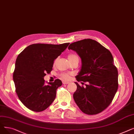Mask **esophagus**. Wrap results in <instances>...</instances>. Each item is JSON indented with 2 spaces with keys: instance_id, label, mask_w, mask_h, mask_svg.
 Here are the masks:
<instances>
[{
  "instance_id": "1",
  "label": "esophagus",
  "mask_w": 134,
  "mask_h": 134,
  "mask_svg": "<svg viewBox=\"0 0 134 134\" xmlns=\"http://www.w3.org/2000/svg\"><path fill=\"white\" fill-rule=\"evenodd\" d=\"M62 83H63V84H68V83H69V82H68V81H63L62 82Z\"/></svg>"
}]
</instances>
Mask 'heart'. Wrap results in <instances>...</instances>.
Listing matches in <instances>:
<instances>
[{"label": "heart", "mask_w": 134, "mask_h": 134, "mask_svg": "<svg viewBox=\"0 0 134 134\" xmlns=\"http://www.w3.org/2000/svg\"><path fill=\"white\" fill-rule=\"evenodd\" d=\"M68 59L69 61V62H71L72 61H73L74 60H79V57L77 54L75 53H71L68 54ZM56 61H57V59H56L54 62V65H55V63L56 62ZM60 76L61 77V78L63 79V80H68L69 79V74L68 73H62L60 74Z\"/></svg>", "instance_id": "heart-1"}]
</instances>
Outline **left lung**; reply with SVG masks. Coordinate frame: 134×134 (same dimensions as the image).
<instances>
[{
  "label": "left lung",
  "instance_id": "left-lung-1",
  "mask_svg": "<svg viewBox=\"0 0 134 134\" xmlns=\"http://www.w3.org/2000/svg\"><path fill=\"white\" fill-rule=\"evenodd\" d=\"M68 49L75 51L81 59L82 67L75 76L85 87L75 82L77 88L74 100L82 112L96 115L111 103L118 87V71L113 56L108 49L92 39L71 43Z\"/></svg>",
  "mask_w": 134,
  "mask_h": 134
}]
</instances>
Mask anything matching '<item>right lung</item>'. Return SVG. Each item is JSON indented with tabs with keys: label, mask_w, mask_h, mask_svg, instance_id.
<instances>
[{
	"label": "right lung",
	"mask_w": 134,
	"mask_h": 134,
	"mask_svg": "<svg viewBox=\"0 0 134 134\" xmlns=\"http://www.w3.org/2000/svg\"><path fill=\"white\" fill-rule=\"evenodd\" d=\"M69 44H32L17 56L13 79L19 99L27 108L41 112L55 99L56 90L62 81L57 79L47 85L43 78L51 72L54 60Z\"/></svg>",
	"instance_id": "right-lung-1"
}]
</instances>
